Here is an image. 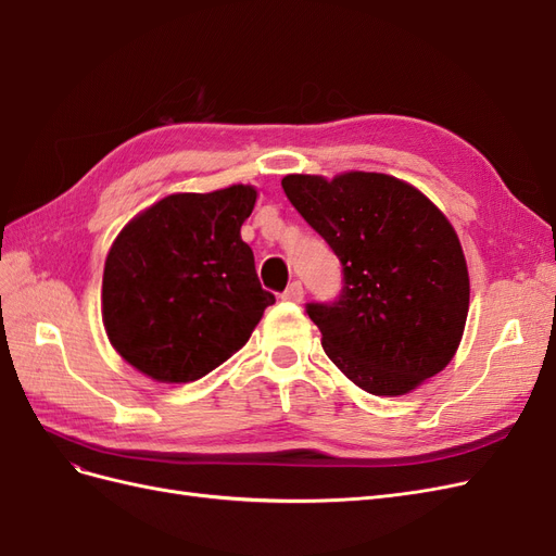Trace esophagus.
Instances as JSON below:
<instances>
[{
  "label": "esophagus",
  "mask_w": 556,
  "mask_h": 556,
  "mask_svg": "<svg viewBox=\"0 0 556 556\" xmlns=\"http://www.w3.org/2000/svg\"><path fill=\"white\" fill-rule=\"evenodd\" d=\"M282 299H285V301H294V304H296V301L304 299V285H301L299 280L290 282L288 290L282 292Z\"/></svg>",
  "instance_id": "34e87169"
}]
</instances>
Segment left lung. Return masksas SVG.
Segmentation results:
<instances>
[{
	"label": "left lung",
	"instance_id": "1",
	"mask_svg": "<svg viewBox=\"0 0 556 556\" xmlns=\"http://www.w3.org/2000/svg\"><path fill=\"white\" fill-rule=\"evenodd\" d=\"M282 190L343 266L341 294L306 304L327 357L376 396L408 394L450 364L468 268L447 217L394 176H285Z\"/></svg>",
	"mask_w": 556,
	"mask_h": 556
}]
</instances>
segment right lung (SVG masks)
<instances>
[{
  "label": "right lung",
  "mask_w": 556,
  "mask_h": 556,
  "mask_svg": "<svg viewBox=\"0 0 556 556\" xmlns=\"http://www.w3.org/2000/svg\"><path fill=\"white\" fill-rule=\"evenodd\" d=\"M255 199L250 185L169 194L117 233L104 266L102 317L113 348L141 374L160 382L204 378L276 304L241 239Z\"/></svg>",
  "instance_id": "right-lung-1"
}]
</instances>
